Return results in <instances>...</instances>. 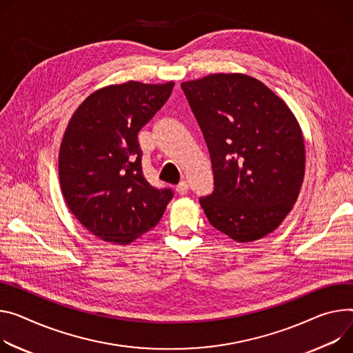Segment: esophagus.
<instances>
[{"label": "esophagus", "instance_id": "esophagus-1", "mask_svg": "<svg viewBox=\"0 0 353 353\" xmlns=\"http://www.w3.org/2000/svg\"><path fill=\"white\" fill-rule=\"evenodd\" d=\"M176 191H177V193H179L180 196L185 194L187 191H188V183H187V181H180V183L176 185Z\"/></svg>", "mask_w": 353, "mask_h": 353}]
</instances>
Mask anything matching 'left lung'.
<instances>
[{
    "mask_svg": "<svg viewBox=\"0 0 353 353\" xmlns=\"http://www.w3.org/2000/svg\"><path fill=\"white\" fill-rule=\"evenodd\" d=\"M181 88L210 150L215 187L200 199L210 223L236 242L273 232L304 179V138L294 114L242 73H215Z\"/></svg>",
    "mask_w": 353,
    "mask_h": 353,
    "instance_id": "1",
    "label": "left lung"
}]
</instances>
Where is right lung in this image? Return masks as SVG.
I'll return each mask as SVG.
<instances>
[{
  "mask_svg": "<svg viewBox=\"0 0 353 353\" xmlns=\"http://www.w3.org/2000/svg\"><path fill=\"white\" fill-rule=\"evenodd\" d=\"M174 87L126 81L90 94L59 150V180L72 214L92 235L128 245L153 228L173 199L143 177L138 132Z\"/></svg>",
  "mask_w": 353,
  "mask_h": 353,
  "instance_id": "obj_1",
  "label": "right lung"
}]
</instances>
